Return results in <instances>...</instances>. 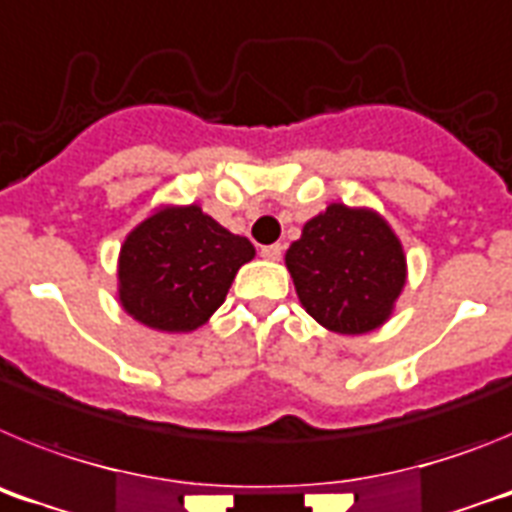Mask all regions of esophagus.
<instances>
[{"label":"esophagus","instance_id":"1","mask_svg":"<svg viewBox=\"0 0 512 512\" xmlns=\"http://www.w3.org/2000/svg\"><path fill=\"white\" fill-rule=\"evenodd\" d=\"M282 251H284V248L279 246V243H271V246L261 248V256H264L266 261H279V259H282Z\"/></svg>","mask_w":512,"mask_h":512}]
</instances>
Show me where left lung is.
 <instances>
[{"label": "left lung", "mask_w": 512, "mask_h": 512, "mask_svg": "<svg viewBox=\"0 0 512 512\" xmlns=\"http://www.w3.org/2000/svg\"><path fill=\"white\" fill-rule=\"evenodd\" d=\"M284 261L302 307L341 336L379 328L408 277L405 251L387 220L341 202L307 220Z\"/></svg>", "instance_id": "8db88e82"}]
</instances>
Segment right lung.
Segmentation results:
<instances>
[{
  "label": "right lung",
  "mask_w": 512,
  "mask_h": 512,
  "mask_svg": "<svg viewBox=\"0 0 512 512\" xmlns=\"http://www.w3.org/2000/svg\"><path fill=\"white\" fill-rule=\"evenodd\" d=\"M253 256L248 238L225 230L202 207H161L122 243L120 305L148 328L189 333L223 305L238 269Z\"/></svg>",
  "instance_id": "right-lung-1"
}]
</instances>
